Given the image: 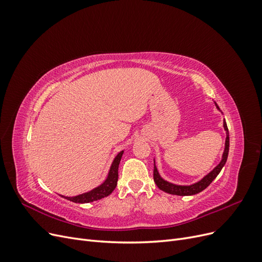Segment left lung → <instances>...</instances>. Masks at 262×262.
Segmentation results:
<instances>
[{
  "mask_svg": "<svg viewBox=\"0 0 262 262\" xmlns=\"http://www.w3.org/2000/svg\"><path fill=\"white\" fill-rule=\"evenodd\" d=\"M215 106L220 110L219 106L216 105V102H215ZM223 126H224V130L226 131L225 148H224L223 155H222V161L220 162V164L216 166V167H214L213 170H211L208 175H205L201 180H199L198 182H194V184L189 185V186H181V185L171 184V182L163 179L156 168L155 161H154V181H155L156 186L165 192H167L169 194H176V195H193V194H196V193L203 191V190L217 177L220 171L222 170V168L224 167V165L227 161L228 149H229V136H228V129H227V124H226L225 120L223 121Z\"/></svg>",
  "mask_w": 262,
  "mask_h": 262,
  "instance_id": "obj_1",
  "label": "left lung"
}]
</instances>
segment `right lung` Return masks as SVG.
<instances>
[{"mask_svg": "<svg viewBox=\"0 0 262 262\" xmlns=\"http://www.w3.org/2000/svg\"><path fill=\"white\" fill-rule=\"evenodd\" d=\"M122 154H123V150H121V152H119L117 154L112 166H110V169H109L106 180L102 182L100 186L94 188L89 192H85V193L78 194L75 196H64V195H61V196L64 198V199H67V200L75 202V203H89V202L100 200L105 196H108L114 191L116 186H117L118 168H119V164H120V161H121Z\"/></svg>", "mask_w": 262, "mask_h": 262, "instance_id": "right-lung-1", "label": "right lung"}]
</instances>
